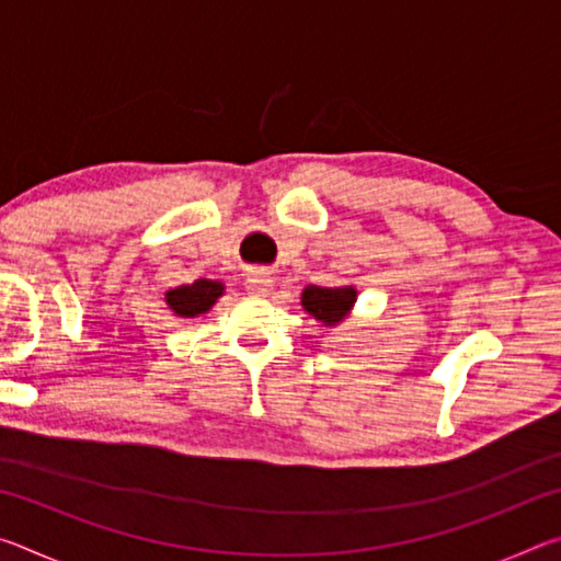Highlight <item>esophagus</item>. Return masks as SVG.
Wrapping results in <instances>:
<instances>
[{"label":"esophagus","instance_id":"1","mask_svg":"<svg viewBox=\"0 0 561 561\" xmlns=\"http://www.w3.org/2000/svg\"><path fill=\"white\" fill-rule=\"evenodd\" d=\"M244 287H247V291H250V294H257V297H264V294L272 291V279L267 277V274L254 272V274H250V277H247Z\"/></svg>","mask_w":561,"mask_h":561}]
</instances>
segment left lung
Returning <instances> with one entry per match:
<instances>
[{"label":"left lung","mask_w":561,"mask_h":561,"mask_svg":"<svg viewBox=\"0 0 561 561\" xmlns=\"http://www.w3.org/2000/svg\"><path fill=\"white\" fill-rule=\"evenodd\" d=\"M354 301H356V289L351 287L329 289V287H314V284H311V287H307L301 294V307L307 309L311 317L324 321L327 327L339 324V321L348 314V309L354 307Z\"/></svg>","instance_id":"left-lung-1"}]
</instances>
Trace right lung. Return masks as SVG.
I'll return each mask as SVG.
<instances>
[{"instance_id":"obj_1","label":"right lung","mask_w":561,"mask_h":561,"mask_svg":"<svg viewBox=\"0 0 561 561\" xmlns=\"http://www.w3.org/2000/svg\"><path fill=\"white\" fill-rule=\"evenodd\" d=\"M222 294V284L213 279H197L193 284H183V287L168 291L170 309L180 317H197L205 314L213 307L217 297Z\"/></svg>"}]
</instances>
